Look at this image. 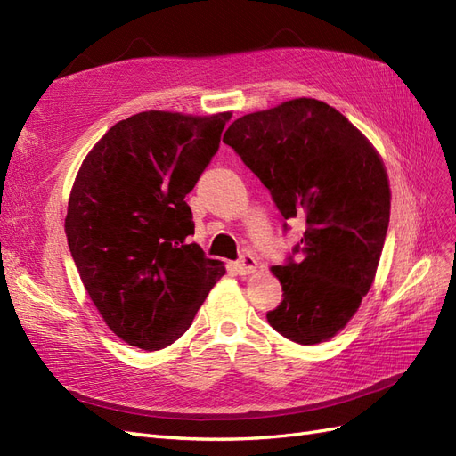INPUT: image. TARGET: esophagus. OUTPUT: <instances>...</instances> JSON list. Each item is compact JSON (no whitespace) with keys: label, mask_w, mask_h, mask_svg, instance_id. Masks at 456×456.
I'll list each match as a JSON object with an SVG mask.
<instances>
[{"label":"esophagus","mask_w":456,"mask_h":456,"mask_svg":"<svg viewBox=\"0 0 456 456\" xmlns=\"http://www.w3.org/2000/svg\"><path fill=\"white\" fill-rule=\"evenodd\" d=\"M233 270H236L240 275L253 273L256 270V258L251 255H243L241 258L233 262Z\"/></svg>","instance_id":"34e87169"}]
</instances>
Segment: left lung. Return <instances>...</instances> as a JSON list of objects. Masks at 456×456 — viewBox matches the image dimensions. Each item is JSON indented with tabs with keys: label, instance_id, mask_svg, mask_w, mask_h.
Listing matches in <instances>:
<instances>
[{
	"label": "left lung",
	"instance_id": "8db88e82",
	"mask_svg": "<svg viewBox=\"0 0 456 456\" xmlns=\"http://www.w3.org/2000/svg\"><path fill=\"white\" fill-rule=\"evenodd\" d=\"M285 220L305 236L272 272L283 300L266 314L285 338L317 344L335 337L375 280L390 223V184L377 150L333 106L295 99L247 114L224 133ZM287 230V224H283Z\"/></svg>",
	"mask_w": 456,
	"mask_h": 456
}]
</instances>
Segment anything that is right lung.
Listing matches in <instances>:
<instances>
[{"label":"right lung","instance_id":"1","mask_svg":"<svg viewBox=\"0 0 456 456\" xmlns=\"http://www.w3.org/2000/svg\"><path fill=\"white\" fill-rule=\"evenodd\" d=\"M232 118L134 114L110 129L79 167L66 238L93 305L131 346H169L224 275L194 236L186 194Z\"/></svg>","mask_w":456,"mask_h":456}]
</instances>
